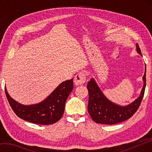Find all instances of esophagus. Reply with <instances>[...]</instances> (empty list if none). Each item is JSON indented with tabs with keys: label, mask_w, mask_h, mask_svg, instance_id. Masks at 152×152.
Returning a JSON list of instances; mask_svg holds the SVG:
<instances>
[{
	"label": "esophagus",
	"mask_w": 152,
	"mask_h": 152,
	"mask_svg": "<svg viewBox=\"0 0 152 152\" xmlns=\"http://www.w3.org/2000/svg\"><path fill=\"white\" fill-rule=\"evenodd\" d=\"M86 81V76L85 74L82 72H80L76 74L75 78H74V84L76 85H80V84H84Z\"/></svg>",
	"instance_id": "obj_1"
}]
</instances>
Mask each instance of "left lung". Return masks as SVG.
<instances>
[{"mask_svg": "<svg viewBox=\"0 0 152 152\" xmlns=\"http://www.w3.org/2000/svg\"><path fill=\"white\" fill-rule=\"evenodd\" d=\"M136 50L141 55L140 46L136 43ZM146 65L143 76V86L140 96L132 103L121 106L110 101L103 94L94 78L88 82L87 88L89 93L88 111L95 123L105 125H113L124 121L132 117L137 111L142 101L146 85Z\"/></svg>", "mask_w": 152, "mask_h": 152, "instance_id": "8db88e82", "label": "left lung"}]
</instances>
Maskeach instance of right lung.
<instances>
[{"label":"right lung","instance_id":"1","mask_svg":"<svg viewBox=\"0 0 152 152\" xmlns=\"http://www.w3.org/2000/svg\"><path fill=\"white\" fill-rule=\"evenodd\" d=\"M73 88V78L68 80L59 84L42 102L29 105L22 104L14 100L9 94L6 87L4 91L12 109L20 119L32 123L51 125L62 117L66 100Z\"/></svg>","mask_w":152,"mask_h":152}]
</instances>
